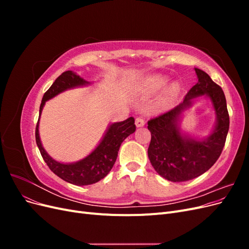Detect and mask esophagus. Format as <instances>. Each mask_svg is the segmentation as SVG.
<instances>
[{"label": "esophagus", "mask_w": 249, "mask_h": 249, "mask_svg": "<svg viewBox=\"0 0 249 249\" xmlns=\"http://www.w3.org/2000/svg\"><path fill=\"white\" fill-rule=\"evenodd\" d=\"M135 124H136L137 127H141L145 124V122L144 119H143L142 117H137L136 120H135Z\"/></svg>", "instance_id": "obj_1"}]
</instances>
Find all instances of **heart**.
<instances>
[{
	"mask_svg": "<svg viewBox=\"0 0 249 249\" xmlns=\"http://www.w3.org/2000/svg\"><path fill=\"white\" fill-rule=\"evenodd\" d=\"M168 82V77L165 76V74L161 73H155V74H149L144 80L142 81L141 84V91L143 94L145 95H156L159 93L161 90L166 86ZM178 90L177 84H171L166 90H165V95L166 97L171 96L176 94Z\"/></svg>",
	"mask_w": 249,
	"mask_h": 249,
	"instance_id": "obj_1",
	"label": "heart"
}]
</instances>
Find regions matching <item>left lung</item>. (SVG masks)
Listing matches in <instances>:
<instances>
[{
  "label": "left lung",
  "mask_w": 249,
  "mask_h": 249,
  "mask_svg": "<svg viewBox=\"0 0 249 249\" xmlns=\"http://www.w3.org/2000/svg\"><path fill=\"white\" fill-rule=\"evenodd\" d=\"M198 82L186 94L184 102L172 110L148 120L152 134L147 149L148 159L155 170L170 182H186L201 176L220 157L227 140L230 116L223 90L209 74L194 69ZM205 96L213 105L216 124L206 139H193L180 131V119L193 100Z\"/></svg>",
  "instance_id": "left-lung-1"
}]
</instances>
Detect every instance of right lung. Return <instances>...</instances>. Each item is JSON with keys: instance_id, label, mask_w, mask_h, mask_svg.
<instances>
[{"instance_id": "1", "label": "right lung", "mask_w": 249, "mask_h": 249, "mask_svg": "<svg viewBox=\"0 0 249 249\" xmlns=\"http://www.w3.org/2000/svg\"><path fill=\"white\" fill-rule=\"evenodd\" d=\"M90 84L91 83L81 78L72 71H67L60 74L48 89V91L43 94L39 108L38 122H37L35 130L37 146L49 168L65 182L77 186L91 185L106 177L117 159L118 150L122 143L127 136L136 131L134 117H129L124 122L109 124L99 145L84 159L73 163H61L53 159L43 148L39 137V119L43 106L46 105V102L67 89Z\"/></svg>"}]
</instances>
